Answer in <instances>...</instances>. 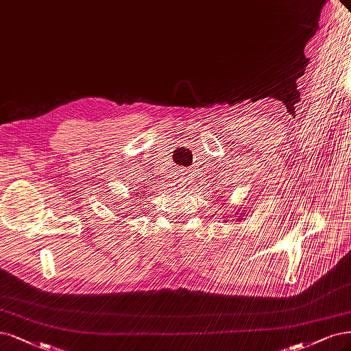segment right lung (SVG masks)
<instances>
[{
  "label": "right lung",
  "instance_id": "right-lung-1",
  "mask_svg": "<svg viewBox=\"0 0 351 351\" xmlns=\"http://www.w3.org/2000/svg\"><path fill=\"white\" fill-rule=\"evenodd\" d=\"M135 195H138V193H135Z\"/></svg>",
  "mask_w": 351,
  "mask_h": 351
}]
</instances>
